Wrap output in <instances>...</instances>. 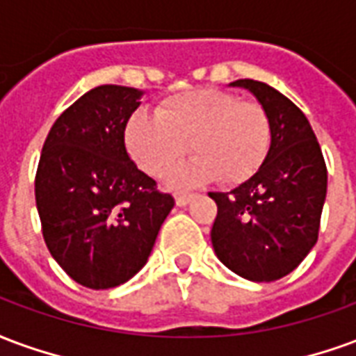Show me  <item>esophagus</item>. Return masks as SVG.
<instances>
[{"label":"esophagus","instance_id":"esophagus-1","mask_svg":"<svg viewBox=\"0 0 356 356\" xmlns=\"http://www.w3.org/2000/svg\"><path fill=\"white\" fill-rule=\"evenodd\" d=\"M191 193H178V195H176V204H178V207H186V204L189 203V201H191Z\"/></svg>","mask_w":356,"mask_h":356}]
</instances>
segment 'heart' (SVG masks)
Segmentation results:
<instances>
[{
  "label": "heart",
  "mask_w": 356,
  "mask_h": 356,
  "mask_svg": "<svg viewBox=\"0 0 356 356\" xmlns=\"http://www.w3.org/2000/svg\"><path fill=\"white\" fill-rule=\"evenodd\" d=\"M124 146L144 172L161 178L191 149L172 184L178 188L216 178L241 186L266 163L271 119L254 100L218 89L181 90L163 98L155 113L134 111L123 131Z\"/></svg>",
  "instance_id": "b5f03b06"
}]
</instances>
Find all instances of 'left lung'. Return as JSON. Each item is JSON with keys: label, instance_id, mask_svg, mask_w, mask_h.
Here are the masks:
<instances>
[{"label": "left lung", "instance_id": "1", "mask_svg": "<svg viewBox=\"0 0 356 356\" xmlns=\"http://www.w3.org/2000/svg\"><path fill=\"white\" fill-rule=\"evenodd\" d=\"M271 119L264 167L229 193H209L218 207L210 232L225 267L248 281L271 282L294 271L318 238L326 199V163L309 121L266 83L238 79Z\"/></svg>", "mask_w": 356, "mask_h": 356}]
</instances>
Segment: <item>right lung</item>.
Returning <instances> with one entry per match:
<instances>
[{
  "instance_id": "1",
  "label": "right lung",
  "mask_w": 356,
  "mask_h": 356,
  "mask_svg": "<svg viewBox=\"0 0 356 356\" xmlns=\"http://www.w3.org/2000/svg\"><path fill=\"white\" fill-rule=\"evenodd\" d=\"M140 90L100 85L60 113L35 172L41 233L54 260L81 286L123 284L146 266L175 197L134 165L124 123Z\"/></svg>"
}]
</instances>
